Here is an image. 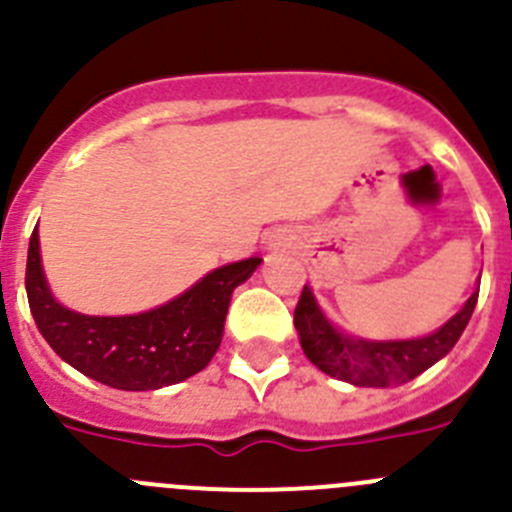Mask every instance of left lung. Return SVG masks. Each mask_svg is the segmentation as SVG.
Instances as JSON below:
<instances>
[{
    "label": "left lung",
    "mask_w": 512,
    "mask_h": 512,
    "mask_svg": "<svg viewBox=\"0 0 512 512\" xmlns=\"http://www.w3.org/2000/svg\"><path fill=\"white\" fill-rule=\"evenodd\" d=\"M478 291H472L462 309L432 334L377 342L342 332L326 319L314 291L304 286L294 311V326L306 359L324 374L354 387H394L415 379L455 347L478 304Z\"/></svg>",
    "instance_id": "left-lung-1"
}]
</instances>
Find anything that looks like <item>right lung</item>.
<instances>
[{"label":"right lung","instance_id":"obj_1","mask_svg":"<svg viewBox=\"0 0 512 512\" xmlns=\"http://www.w3.org/2000/svg\"><path fill=\"white\" fill-rule=\"evenodd\" d=\"M259 266V256H251L213 269L180 296L140 314L90 316L55 299L42 269L40 233L34 228L24 284L34 324L57 357L107 387L148 392L208 367L221 347L233 289Z\"/></svg>","mask_w":512,"mask_h":512}]
</instances>
